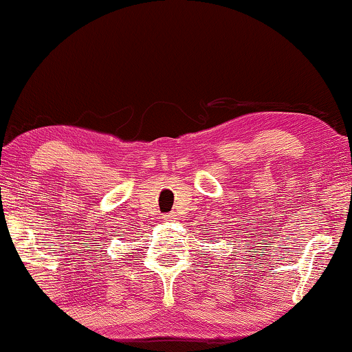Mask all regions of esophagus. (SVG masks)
<instances>
[{
	"label": "esophagus",
	"instance_id": "esophagus-1",
	"mask_svg": "<svg viewBox=\"0 0 352 352\" xmlns=\"http://www.w3.org/2000/svg\"><path fill=\"white\" fill-rule=\"evenodd\" d=\"M162 219L166 221V222H173V221L177 219V217H175V214H172V212H170V214H164Z\"/></svg>",
	"mask_w": 352,
	"mask_h": 352
}]
</instances>
